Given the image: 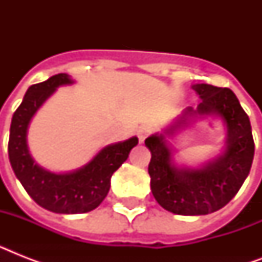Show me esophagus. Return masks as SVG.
Wrapping results in <instances>:
<instances>
[{"label":"esophagus","instance_id":"34e87169","mask_svg":"<svg viewBox=\"0 0 262 262\" xmlns=\"http://www.w3.org/2000/svg\"><path fill=\"white\" fill-rule=\"evenodd\" d=\"M149 133H151V127L148 126V125L140 126L139 130H137V137H139L140 143H144V140L147 139Z\"/></svg>","mask_w":262,"mask_h":262}]
</instances>
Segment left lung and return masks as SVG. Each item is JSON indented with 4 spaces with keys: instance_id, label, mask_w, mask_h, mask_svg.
Returning a JSON list of instances; mask_svg holds the SVG:
<instances>
[{
    "instance_id": "obj_1",
    "label": "left lung",
    "mask_w": 262,
    "mask_h": 262,
    "mask_svg": "<svg viewBox=\"0 0 262 262\" xmlns=\"http://www.w3.org/2000/svg\"><path fill=\"white\" fill-rule=\"evenodd\" d=\"M191 88L201 99L197 108H185L162 133L145 140L151 151L148 172L152 194L166 211L183 216L208 215L230 203L248 178L254 156L250 121L235 94L230 88L209 84H193ZM208 116H219L224 122V149L195 168L179 165L168 139Z\"/></svg>"
}]
</instances>
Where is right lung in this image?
Instances as JSON below:
<instances>
[{"instance_id": "1", "label": "right lung", "mask_w": 262, "mask_h": 262, "mask_svg": "<svg viewBox=\"0 0 262 262\" xmlns=\"http://www.w3.org/2000/svg\"><path fill=\"white\" fill-rule=\"evenodd\" d=\"M73 83L71 76L59 73L31 85L12 117L8 144L10 166L31 199L47 211L65 215L85 213L98 208L110 190L111 175L139 144L136 136L108 144L87 164L68 172L50 171L36 163L27 143L31 119L57 88Z\"/></svg>"}]
</instances>
